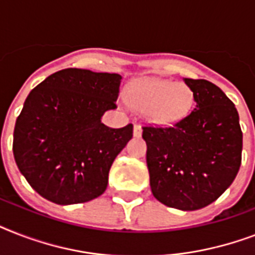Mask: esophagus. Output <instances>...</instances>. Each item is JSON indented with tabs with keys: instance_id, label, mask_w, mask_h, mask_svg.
I'll return each mask as SVG.
<instances>
[{
	"instance_id": "obj_1",
	"label": "esophagus",
	"mask_w": 255,
	"mask_h": 255,
	"mask_svg": "<svg viewBox=\"0 0 255 255\" xmlns=\"http://www.w3.org/2000/svg\"><path fill=\"white\" fill-rule=\"evenodd\" d=\"M141 132H143L141 127H140L139 124H135V126H133V136L139 137V136L141 135Z\"/></svg>"
}]
</instances>
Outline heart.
Here are the masks:
<instances>
[{
    "mask_svg": "<svg viewBox=\"0 0 255 255\" xmlns=\"http://www.w3.org/2000/svg\"><path fill=\"white\" fill-rule=\"evenodd\" d=\"M128 103L152 123L170 124L182 119L193 103V94L188 86L168 81H139L128 90Z\"/></svg>",
    "mask_w": 255,
    "mask_h": 255,
    "instance_id": "b5f03b06",
    "label": "heart"
}]
</instances>
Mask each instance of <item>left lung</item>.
<instances>
[{
    "instance_id": "left-lung-1",
    "label": "left lung",
    "mask_w": 255,
    "mask_h": 255,
    "mask_svg": "<svg viewBox=\"0 0 255 255\" xmlns=\"http://www.w3.org/2000/svg\"><path fill=\"white\" fill-rule=\"evenodd\" d=\"M185 83L196 108L173 126H144L152 193L161 204L197 210L216 201L236 178L242 131L234 103L205 79Z\"/></svg>"
}]
</instances>
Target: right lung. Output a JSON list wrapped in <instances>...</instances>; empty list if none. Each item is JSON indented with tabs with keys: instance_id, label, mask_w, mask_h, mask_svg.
<instances>
[{
	"instance_id": "add662e5",
	"label": "right lung",
	"mask_w": 255,
	"mask_h": 255,
	"mask_svg": "<svg viewBox=\"0 0 255 255\" xmlns=\"http://www.w3.org/2000/svg\"><path fill=\"white\" fill-rule=\"evenodd\" d=\"M119 74L65 69L26 98L14 127L13 153L30 186L58 205L91 201L103 193L108 172L133 133L131 123L104 126L116 108Z\"/></svg>"
}]
</instances>
